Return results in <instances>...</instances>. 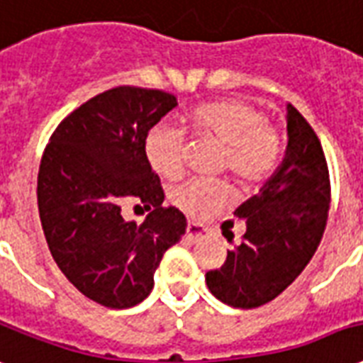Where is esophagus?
Here are the masks:
<instances>
[{
  "mask_svg": "<svg viewBox=\"0 0 363 363\" xmlns=\"http://www.w3.org/2000/svg\"><path fill=\"white\" fill-rule=\"evenodd\" d=\"M206 235H208V229H203L202 225H198V223H189L186 225V236H189L192 242L202 240Z\"/></svg>",
  "mask_w": 363,
  "mask_h": 363,
  "instance_id": "esophagus-1",
  "label": "esophagus"
}]
</instances>
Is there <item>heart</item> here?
<instances>
[{
  "label": "heart",
  "instance_id": "b5f03b06",
  "mask_svg": "<svg viewBox=\"0 0 363 363\" xmlns=\"http://www.w3.org/2000/svg\"><path fill=\"white\" fill-rule=\"evenodd\" d=\"M186 125L194 134L208 136L223 147L225 167L242 186L267 181L281 163L283 140L265 115L242 99H217L192 109ZM150 167L163 179H177L182 171V138L167 125L150 128L144 140ZM230 200L223 182L189 181L171 192V202L194 219H208Z\"/></svg>",
  "mask_w": 363,
  "mask_h": 363
}]
</instances>
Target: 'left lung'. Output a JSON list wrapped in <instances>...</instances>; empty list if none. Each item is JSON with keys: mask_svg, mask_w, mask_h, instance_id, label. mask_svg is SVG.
Masks as SVG:
<instances>
[{"mask_svg": "<svg viewBox=\"0 0 363 363\" xmlns=\"http://www.w3.org/2000/svg\"><path fill=\"white\" fill-rule=\"evenodd\" d=\"M283 163L256 196L238 206L242 242L206 273L209 292L233 308H257L277 298L310 264L329 217L331 182L323 147L296 107L286 106Z\"/></svg>", "mask_w": 363, "mask_h": 363, "instance_id": "8db88e82", "label": "left lung"}]
</instances>
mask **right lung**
I'll return each instance as SVG.
<instances>
[{
	"label": "right lung",
	"instance_id": "1",
	"mask_svg": "<svg viewBox=\"0 0 363 363\" xmlns=\"http://www.w3.org/2000/svg\"><path fill=\"white\" fill-rule=\"evenodd\" d=\"M177 107L163 90L119 86L61 121L42 155L38 211L63 275L86 298L113 310L140 304L154 289L165 250L186 233L177 208H163L160 177L144 155L150 128ZM150 209L142 225L120 208Z\"/></svg>",
	"mask_w": 363,
	"mask_h": 363
}]
</instances>
